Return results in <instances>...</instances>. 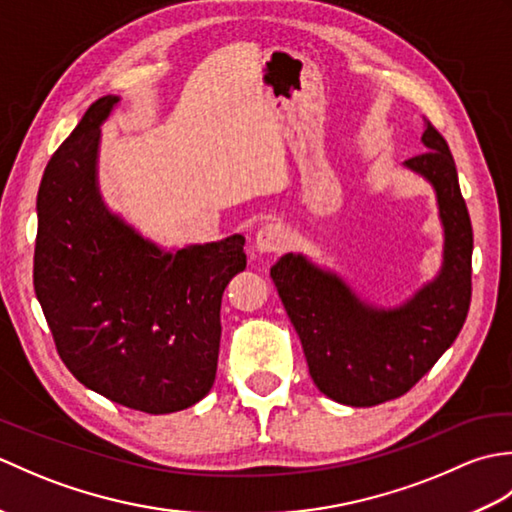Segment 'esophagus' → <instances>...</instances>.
Listing matches in <instances>:
<instances>
[{
  "label": "esophagus",
  "instance_id": "esophagus-1",
  "mask_svg": "<svg viewBox=\"0 0 512 512\" xmlns=\"http://www.w3.org/2000/svg\"><path fill=\"white\" fill-rule=\"evenodd\" d=\"M288 246V231L281 224H264L255 235V248L259 253H281Z\"/></svg>",
  "mask_w": 512,
  "mask_h": 512
}]
</instances>
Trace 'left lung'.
<instances>
[{"label": "left lung", "mask_w": 512, "mask_h": 512, "mask_svg": "<svg viewBox=\"0 0 512 512\" xmlns=\"http://www.w3.org/2000/svg\"><path fill=\"white\" fill-rule=\"evenodd\" d=\"M422 145L427 151L405 167L436 191L444 250L438 275L416 295L376 308L301 253H286L270 268L314 385L341 405L374 407L407 394L458 339L469 314L471 217L447 140L429 121Z\"/></svg>", "instance_id": "8db88e82"}]
</instances>
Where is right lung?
Masks as SVG:
<instances>
[{"label":"right lung","mask_w":512,"mask_h":512,"mask_svg":"<svg viewBox=\"0 0 512 512\" xmlns=\"http://www.w3.org/2000/svg\"><path fill=\"white\" fill-rule=\"evenodd\" d=\"M118 101L92 103L43 171L32 277L72 376L158 416L213 387L222 295L246 268L244 237L162 250L107 209L96 165L101 125Z\"/></svg>","instance_id":"add662e5"}]
</instances>
